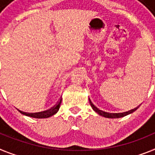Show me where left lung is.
I'll return each instance as SVG.
<instances>
[{"instance_id": "8db88e82", "label": "left lung", "mask_w": 155, "mask_h": 155, "mask_svg": "<svg viewBox=\"0 0 155 155\" xmlns=\"http://www.w3.org/2000/svg\"><path fill=\"white\" fill-rule=\"evenodd\" d=\"M90 100V99H89ZM90 104H91V107H92L93 110H94L95 112H97L98 115H100L101 116L105 117V118H122V117L126 116V115H130V114H132L133 112L136 111L137 109V107L134 108V109H132L129 111H126V112H123V113H108V112H105V111H103L101 110H99L96 106H94V104L92 103L91 100H90Z\"/></svg>"}]
</instances>
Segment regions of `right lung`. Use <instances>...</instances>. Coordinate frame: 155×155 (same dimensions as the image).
Masks as SVG:
<instances>
[{"mask_svg": "<svg viewBox=\"0 0 155 155\" xmlns=\"http://www.w3.org/2000/svg\"><path fill=\"white\" fill-rule=\"evenodd\" d=\"M61 103V100L58 103V104H56L55 106H54L52 108L48 110V111H42V112H37V113H26V112H22L21 111L22 114L27 115V116L32 117V118H49V117L52 116V115H55L56 113L58 111L59 107H60V104Z\"/></svg>", "mask_w": 155, "mask_h": 155, "instance_id": "obj_1", "label": "right lung"}]
</instances>
